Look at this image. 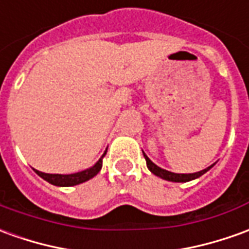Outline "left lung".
Returning a JSON list of instances; mask_svg holds the SVG:
<instances>
[{
    "mask_svg": "<svg viewBox=\"0 0 249 249\" xmlns=\"http://www.w3.org/2000/svg\"><path fill=\"white\" fill-rule=\"evenodd\" d=\"M144 154V152H142ZM144 158H145V161H147V167H148V170L152 174H155L156 177H159V178L164 179V180H170V182H189V180H193V179H197L199 178L201 175L206 173V171H209L210 168L213 166H209L208 168H205L202 171H198V173L194 174H175L171 173V171H167V170H163L160 167H158L155 163L149 160V158L147 155L144 154Z\"/></svg>",
    "mask_w": 249,
    "mask_h": 249,
    "instance_id": "obj_1",
    "label": "left lung"
}]
</instances>
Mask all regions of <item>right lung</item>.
Segmentation results:
<instances>
[{
  "instance_id": "obj_1",
  "label": "right lung",
  "mask_w": 249,
  "mask_h": 249,
  "mask_svg": "<svg viewBox=\"0 0 249 249\" xmlns=\"http://www.w3.org/2000/svg\"><path fill=\"white\" fill-rule=\"evenodd\" d=\"M107 155V151H105V154L102 155L100 158V160L95 163L94 166L90 167L88 170H85V171H79V173L75 174H69V175H62V174H46V173H41V171H37V170H35L36 174L41 177V178L47 180V182H50L51 185L55 186H75L79 185V183H83V182H86L89 179H91L93 177H95L97 174L100 173L101 168H102V159H104V156Z\"/></svg>"
}]
</instances>
